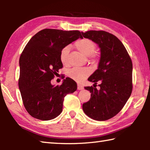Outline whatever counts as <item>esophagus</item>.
I'll return each mask as SVG.
<instances>
[{
	"instance_id": "esophagus-1",
	"label": "esophagus",
	"mask_w": 150,
	"mask_h": 150,
	"mask_svg": "<svg viewBox=\"0 0 150 150\" xmlns=\"http://www.w3.org/2000/svg\"><path fill=\"white\" fill-rule=\"evenodd\" d=\"M83 88V87L82 85H81L79 84L77 85V89L78 90H82Z\"/></svg>"
}]
</instances>
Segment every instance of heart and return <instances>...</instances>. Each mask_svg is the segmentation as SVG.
Segmentation results:
<instances>
[{
    "label": "heart",
    "mask_w": 150,
    "mask_h": 150,
    "mask_svg": "<svg viewBox=\"0 0 150 150\" xmlns=\"http://www.w3.org/2000/svg\"><path fill=\"white\" fill-rule=\"evenodd\" d=\"M75 47L79 52L85 56H90L94 62H96V57L93 53L96 49V44L92 40L87 38H83L77 40L75 43ZM69 47L65 46L63 47L60 53V60L63 65H67L69 63ZM90 71L85 68H73L68 72V76L73 80L81 81L85 77L89 75Z\"/></svg>",
    "instance_id": "b5f03b06"
}]
</instances>
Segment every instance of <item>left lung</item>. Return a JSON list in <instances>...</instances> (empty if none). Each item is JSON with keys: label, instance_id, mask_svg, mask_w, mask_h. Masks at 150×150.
I'll return each instance as SVG.
<instances>
[{"label": "left lung", "instance_id": "8db88e82", "mask_svg": "<svg viewBox=\"0 0 150 150\" xmlns=\"http://www.w3.org/2000/svg\"><path fill=\"white\" fill-rule=\"evenodd\" d=\"M100 48V59L98 69L88 77L97 84L100 90L85 87L90 91L91 98L83 103V110L88 117L105 121L120 112L132 91V62L122 43L115 35L103 30L81 32Z\"/></svg>", "mask_w": 150, "mask_h": 150}]
</instances>
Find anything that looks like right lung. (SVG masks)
I'll return each instance as SVG.
<instances>
[{
  "label": "right lung",
  "instance_id": "obj_1",
  "mask_svg": "<svg viewBox=\"0 0 150 150\" xmlns=\"http://www.w3.org/2000/svg\"><path fill=\"white\" fill-rule=\"evenodd\" d=\"M83 38L78 30L44 29L28 42L20 55L18 87L25 108L32 117L41 120L56 118L62 112L64 97L77 90L72 79L61 85L51 81L63 67L60 53L63 47Z\"/></svg>",
  "mask_w": 150,
  "mask_h": 150
}]
</instances>
